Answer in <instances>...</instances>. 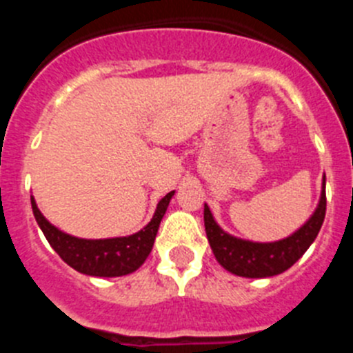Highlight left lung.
Here are the masks:
<instances>
[{
	"label": "left lung",
	"instance_id": "left-lung-1",
	"mask_svg": "<svg viewBox=\"0 0 353 353\" xmlns=\"http://www.w3.org/2000/svg\"><path fill=\"white\" fill-rule=\"evenodd\" d=\"M325 176H323L322 194L316 208L310 219L286 239L276 242H252L230 235L217 224L207 203L203 210L205 232L215 260L228 272L240 277H251V279L272 277L288 270L313 244L325 219Z\"/></svg>",
	"mask_w": 353,
	"mask_h": 353
}]
</instances>
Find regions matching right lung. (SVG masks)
Here are the masks:
<instances>
[{"label":"right lung","mask_w":353,"mask_h":353,"mask_svg":"<svg viewBox=\"0 0 353 353\" xmlns=\"http://www.w3.org/2000/svg\"><path fill=\"white\" fill-rule=\"evenodd\" d=\"M173 194L174 191L168 192L159 201L154 217L143 230L132 235L114 236V239H79L61 232L43 217L33 196H31V208L51 248L72 269L86 276L120 277L132 274L145 263L154 248L159 224L166 214Z\"/></svg>","instance_id":"right-lung-1"}]
</instances>
